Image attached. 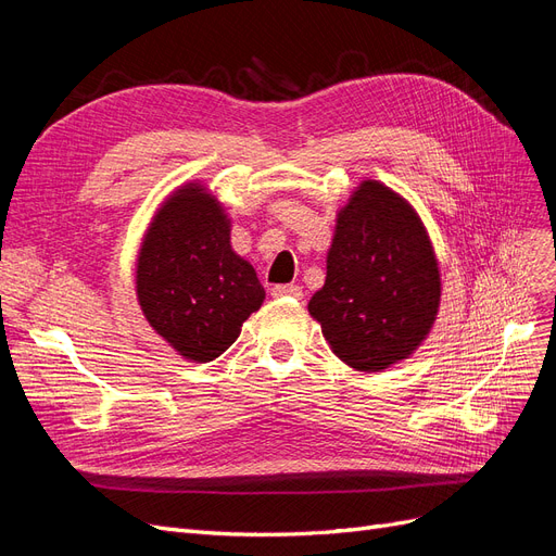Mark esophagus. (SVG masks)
I'll return each instance as SVG.
<instances>
[{"label": "esophagus", "instance_id": "1", "mask_svg": "<svg viewBox=\"0 0 556 556\" xmlns=\"http://www.w3.org/2000/svg\"><path fill=\"white\" fill-rule=\"evenodd\" d=\"M271 296L282 299V296H292V299H304V290L299 285H276L271 290Z\"/></svg>", "mask_w": 556, "mask_h": 556}]
</instances>
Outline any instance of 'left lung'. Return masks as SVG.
<instances>
[{
	"instance_id": "1",
	"label": "left lung",
	"mask_w": 556,
	"mask_h": 556,
	"mask_svg": "<svg viewBox=\"0 0 556 556\" xmlns=\"http://www.w3.org/2000/svg\"><path fill=\"white\" fill-rule=\"evenodd\" d=\"M441 290L422 217L384 182L362 180L336 213L327 278L308 301L333 355L364 374L410 359L433 329Z\"/></svg>"
}]
</instances>
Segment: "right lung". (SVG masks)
<instances>
[{
  "mask_svg": "<svg viewBox=\"0 0 556 556\" xmlns=\"http://www.w3.org/2000/svg\"><path fill=\"white\" fill-rule=\"evenodd\" d=\"M134 282L148 325L197 364L220 357L266 296L255 268L231 248L225 204L201 180L180 185L155 211Z\"/></svg>",
  "mask_w": 556,
  "mask_h": 556,
  "instance_id": "1",
  "label": "right lung"
}]
</instances>
